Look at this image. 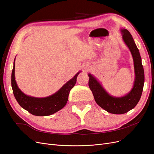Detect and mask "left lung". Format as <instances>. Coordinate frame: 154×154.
<instances>
[{
  "label": "left lung",
  "mask_w": 154,
  "mask_h": 154,
  "mask_svg": "<svg viewBox=\"0 0 154 154\" xmlns=\"http://www.w3.org/2000/svg\"><path fill=\"white\" fill-rule=\"evenodd\" d=\"M122 38L132 54L135 72L133 87L129 92L122 97L110 95L97 79L88 73V86L97 104L111 114H123L136 106L141 98L144 83V73L139 49L135 44L132 36L126 29H121Z\"/></svg>",
  "instance_id": "obj_1"
}]
</instances>
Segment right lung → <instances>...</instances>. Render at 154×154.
Segmentation results:
<instances>
[{"mask_svg": "<svg viewBox=\"0 0 154 154\" xmlns=\"http://www.w3.org/2000/svg\"><path fill=\"white\" fill-rule=\"evenodd\" d=\"M15 58L11 73V86L15 99L23 109L32 115L46 116L54 114L66 106L69 92L76 84L77 76L81 71L77 72L54 94L45 97H36L25 94L18 88L15 77Z\"/></svg>", "mask_w": 154, "mask_h": 154, "instance_id": "1", "label": "right lung"}]
</instances>
